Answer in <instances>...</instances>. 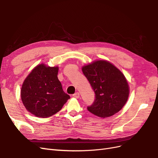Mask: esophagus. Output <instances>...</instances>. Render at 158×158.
<instances>
[{"label": "esophagus", "mask_w": 158, "mask_h": 158, "mask_svg": "<svg viewBox=\"0 0 158 158\" xmlns=\"http://www.w3.org/2000/svg\"><path fill=\"white\" fill-rule=\"evenodd\" d=\"M73 96L75 98H79L80 97V94L78 93V92H77V93H75L74 94H73Z\"/></svg>", "instance_id": "34e87169"}]
</instances>
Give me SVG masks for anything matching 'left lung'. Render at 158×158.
Segmentation results:
<instances>
[{
    "label": "left lung",
    "mask_w": 158,
    "mask_h": 158,
    "mask_svg": "<svg viewBox=\"0 0 158 158\" xmlns=\"http://www.w3.org/2000/svg\"><path fill=\"white\" fill-rule=\"evenodd\" d=\"M95 94L93 104L88 110L100 118H107L118 112L126 104L129 87L123 74L109 61L99 60L82 68Z\"/></svg>",
    "instance_id": "1"
}]
</instances>
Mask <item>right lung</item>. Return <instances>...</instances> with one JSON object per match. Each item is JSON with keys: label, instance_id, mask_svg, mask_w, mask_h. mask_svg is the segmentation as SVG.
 <instances>
[{"label": "right lung", "instance_id": "add662e5", "mask_svg": "<svg viewBox=\"0 0 158 158\" xmlns=\"http://www.w3.org/2000/svg\"><path fill=\"white\" fill-rule=\"evenodd\" d=\"M58 67L42 63L25 79L21 98L26 109L36 117L48 118L60 110L70 99L58 80Z\"/></svg>", "mask_w": 158, "mask_h": 158}]
</instances>
